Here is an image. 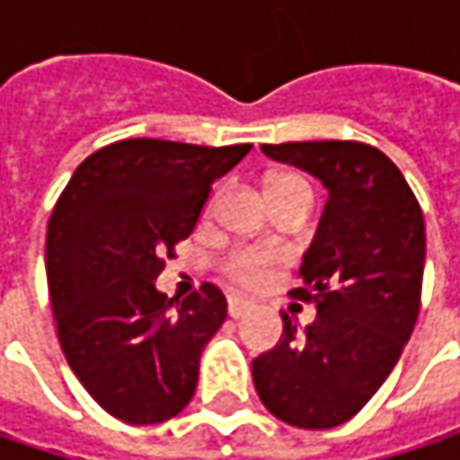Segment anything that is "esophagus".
I'll list each match as a JSON object with an SVG mask.
<instances>
[{"mask_svg":"<svg viewBox=\"0 0 460 460\" xmlns=\"http://www.w3.org/2000/svg\"><path fill=\"white\" fill-rule=\"evenodd\" d=\"M247 312H252V304H250V301H244V298H239V296H231V298H229V317L239 320V317H244Z\"/></svg>","mask_w":460,"mask_h":460,"instance_id":"esophagus-1","label":"esophagus"}]
</instances>
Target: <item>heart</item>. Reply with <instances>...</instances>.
<instances>
[{
    "label": "heart",
    "mask_w": 460,
    "mask_h": 460,
    "mask_svg": "<svg viewBox=\"0 0 460 460\" xmlns=\"http://www.w3.org/2000/svg\"><path fill=\"white\" fill-rule=\"evenodd\" d=\"M266 186H269V197H271V194H279V191H285V189L306 186V183H304L298 175L279 172V175H271ZM277 261H279V255L271 252V250L239 247V250H234L229 258L224 261V271H226L229 279H234V282L242 285V288H258V285L269 277V271H271V266H274Z\"/></svg>",
    "instance_id": "obj_1"
}]
</instances>
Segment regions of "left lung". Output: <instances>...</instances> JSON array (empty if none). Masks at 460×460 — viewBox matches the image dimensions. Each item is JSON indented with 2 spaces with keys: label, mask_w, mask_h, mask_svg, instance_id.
I'll use <instances>...</instances> for the list:
<instances>
[{
  "label": "left lung",
  "mask_w": 460,
  "mask_h": 460,
  "mask_svg": "<svg viewBox=\"0 0 460 460\" xmlns=\"http://www.w3.org/2000/svg\"><path fill=\"white\" fill-rule=\"evenodd\" d=\"M327 189L304 285L290 296L314 304L298 332L282 314V341L252 359L266 411L298 429H332L357 415L386 381L420 309L426 258L423 213L400 167L359 140L261 146Z\"/></svg>",
  "instance_id": "left-lung-1"
}]
</instances>
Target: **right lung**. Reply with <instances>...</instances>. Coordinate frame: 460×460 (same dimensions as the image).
<instances>
[{
    "instance_id": "add662e5",
    "label": "right lung",
    "mask_w": 460,
    "mask_h": 460,
    "mask_svg": "<svg viewBox=\"0 0 460 460\" xmlns=\"http://www.w3.org/2000/svg\"><path fill=\"white\" fill-rule=\"evenodd\" d=\"M250 148L117 140L76 167L52 208L45 263L63 357L87 394L125 423H162L194 397L226 298L205 282L170 301L154 279L194 231L213 181Z\"/></svg>"
}]
</instances>
